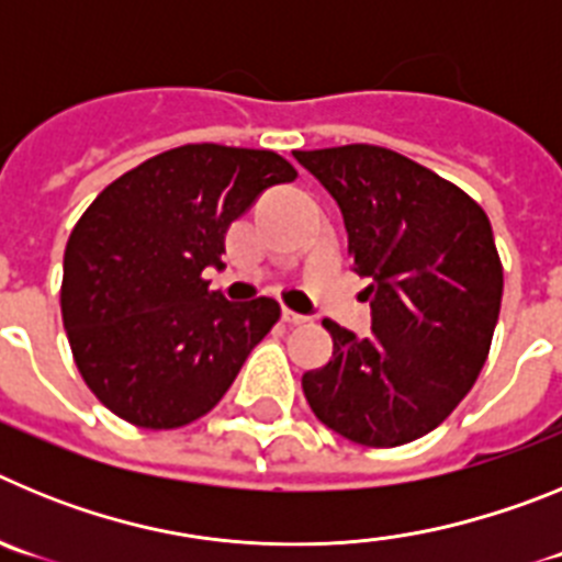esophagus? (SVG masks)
I'll use <instances>...</instances> for the list:
<instances>
[{
    "mask_svg": "<svg viewBox=\"0 0 562 562\" xmlns=\"http://www.w3.org/2000/svg\"><path fill=\"white\" fill-rule=\"evenodd\" d=\"M281 321H284V324H290V326H297V324H304L306 317L304 315H297V312H292V310H281Z\"/></svg>",
    "mask_w": 562,
    "mask_h": 562,
    "instance_id": "1",
    "label": "esophagus"
}]
</instances>
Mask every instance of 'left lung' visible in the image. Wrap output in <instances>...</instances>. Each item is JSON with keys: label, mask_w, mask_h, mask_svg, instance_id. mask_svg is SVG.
<instances>
[{"label": "left lung", "mask_w": 562, "mask_h": 562, "mask_svg": "<svg viewBox=\"0 0 562 562\" xmlns=\"http://www.w3.org/2000/svg\"><path fill=\"white\" fill-rule=\"evenodd\" d=\"M342 211L355 272L371 278V335L324 321L326 366L301 376L312 414L342 439L396 448L439 428L479 380L504 292L484 207L382 146L295 151Z\"/></svg>", "instance_id": "1"}]
</instances>
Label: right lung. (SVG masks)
Returning a JSON list of instances; mask_svg holds the SVG:
<instances>
[{
    "mask_svg": "<svg viewBox=\"0 0 562 562\" xmlns=\"http://www.w3.org/2000/svg\"><path fill=\"white\" fill-rule=\"evenodd\" d=\"M276 151L188 143L109 182L64 250L61 317L89 391L128 425L173 430L225 396L278 304H231L205 267L258 193L292 182Z\"/></svg>",
    "mask_w": 562,
    "mask_h": 562,
    "instance_id": "1",
    "label": "right lung"
}]
</instances>
